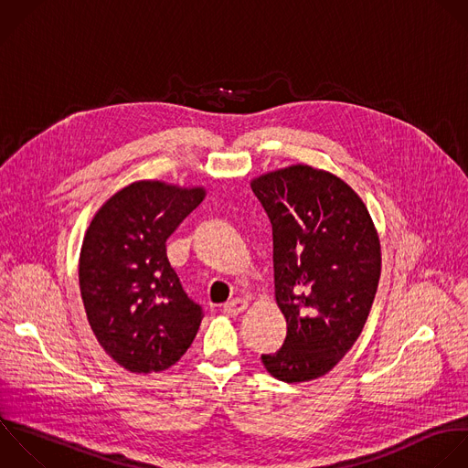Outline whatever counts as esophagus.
<instances>
[{"label": "esophagus", "mask_w": 468, "mask_h": 468, "mask_svg": "<svg viewBox=\"0 0 468 468\" xmlns=\"http://www.w3.org/2000/svg\"><path fill=\"white\" fill-rule=\"evenodd\" d=\"M247 300H243V298H234V300H230V302H227L225 305H223V313L225 314H229V316H236V314H239V313H243L245 309H247Z\"/></svg>", "instance_id": "34e87169"}]
</instances>
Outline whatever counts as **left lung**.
Listing matches in <instances>:
<instances>
[{
    "label": "left lung",
    "mask_w": 468,
    "mask_h": 468,
    "mask_svg": "<svg viewBox=\"0 0 468 468\" xmlns=\"http://www.w3.org/2000/svg\"><path fill=\"white\" fill-rule=\"evenodd\" d=\"M272 225L276 302L287 336L261 355L283 382L325 375L358 338L380 278V243L360 197L336 176L296 165L252 181Z\"/></svg>",
    "instance_id": "left-lung-1"
}]
</instances>
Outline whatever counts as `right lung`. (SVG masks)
Returning <instances> with one entry per match:
<instances>
[{
	"label": "right lung",
	"mask_w": 468,
	"mask_h": 468,
	"mask_svg": "<svg viewBox=\"0 0 468 468\" xmlns=\"http://www.w3.org/2000/svg\"><path fill=\"white\" fill-rule=\"evenodd\" d=\"M203 197V188L139 181L88 229L79 267L86 314L104 351L132 373L176 364L205 316L166 256V239Z\"/></svg>",
	"instance_id": "add662e5"
}]
</instances>
